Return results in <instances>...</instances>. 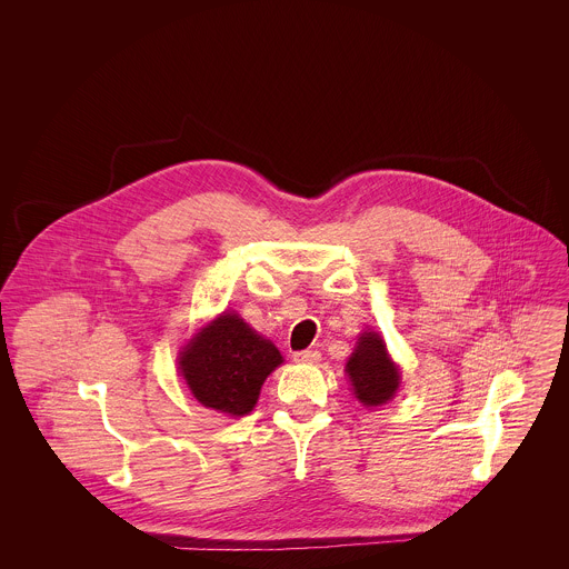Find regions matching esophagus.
<instances>
[{
  "mask_svg": "<svg viewBox=\"0 0 569 569\" xmlns=\"http://www.w3.org/2000/svg\"><path fill=\"white\" fill-rule=\"evenodd\" d=\"M292 358L297 362H318L320 360V352L318 350H302V352H295Z\"/></svg>",
  "mask_w": 569,
  "mask_h": 569,
  "instance_id": "34e87169",
  "label": "esophagus"
}]
</instances>
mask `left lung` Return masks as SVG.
Returning <instances> with one entry per match:
<instances>
[{"instance_id":"8db88e82","label":"left lung","mask_w":569,"mask_h":569,"mask_svg":"<svg viewBox=\"0 0 569 569\" xmlns=\"http://www.w3.org/2000/svg\"><path fill=\"white\" fill-rule=\"evenodd\" d=\"M353 395L365 407L388 403L401 383V369L392 362L379 332L365 330L346 365Z\"/></svg>"}]
</instances>
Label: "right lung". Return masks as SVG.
Here are the masks:
<instances>
[{
    "label": "right lung",
    "mask_w": 569,
    "mask_h": 569,
    "mask_svg": "<svg viewBox=\"0 0 569 569\" xmlns=\"http://www.w3.org/2000/svg\"><path fill=\"white\" fill-rule=\"evenodd\" d=\"M283 362L272 341L234 311L200 328L179 353V369L198 403L226 416L249 413L264 379Z\"/></svg>",
    "instance_id": "right-lung-1"
}]
</instances>
